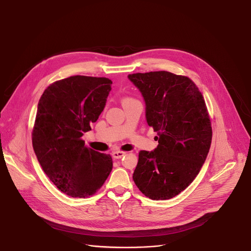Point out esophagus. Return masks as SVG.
Instances as JSON below:
<instances>
[{"mask_svg":"<svg viewBox=\"0 0 251 251\" xmlns=\"http://www.w3.org/2000/svg\"><path fill=\"white\" fill-rule=\"evenodd\" d=\"M125 153L126 152H124V151H114L112 153V156H113L114 159H119V158L123 157L125 155Z\"/></svg>","mask_w":251,"mask_h":251,"instance_id":"esophagus-1","label":"esophagus"}]
</instances>
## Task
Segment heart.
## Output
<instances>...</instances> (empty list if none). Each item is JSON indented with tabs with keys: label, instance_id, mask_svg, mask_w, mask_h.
I'll return each mask as SVG.
<instances>
[{
	"label": "heart",
	"instance_id": "1",
	"mask_svg": "<svg viewBox=\"0 0 251 251\" xmlns=\"http://www.w3.org/2000/svg\"><path fill=\"white\" fill-rule=\"evenodd\" d=\"M130 100H132V99H129V98H126V99H124V100H123V102H126V101H130Z\"/></svg>",
	"mask_w": 251,
	"mask_h": 251
}]
</instances>
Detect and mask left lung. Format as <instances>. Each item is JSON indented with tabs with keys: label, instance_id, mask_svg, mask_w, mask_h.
Listing matches in <instances>:
<instances>
[{
	"label": "left lung",
	"instance_id": "1",
	"mask_svg": "<svg viewBox=\"0 0 251 251\" xmlns=\"http://www.w3.org/2000/svg\"><path fill=\"white\" fill-rule=\"evenodd\" d=\"M128 78L142 94L147 124L158 140L153 151L139 152L133 180L149 199H172L190 186L209 152L212 127L204 97L188 76L170 72Z\"/></svg>",
	"mask_w": 251,
	"mask_h": 251
}]
</instances>
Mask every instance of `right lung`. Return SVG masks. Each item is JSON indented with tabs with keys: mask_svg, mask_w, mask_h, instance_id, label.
<instances>
[{
	"mask_svg": "<svg viewBox=\"0 0 251 251\" xmlns=\"http://www.w3.org/2000/svg\"><path fill=\"white\" fill-rule=\"evenodd\" d=\"M112 80L74 75L51 83L42 94L32 144L45 175L73 198L93 196L109 176L113 161L81 139L103 112Z\"/></svg>",
	"mask_w": 251,
	"mask_h": 251,
	"instance_id": "right-lung-1",
	"label": "right lung"
}]
</instances>
